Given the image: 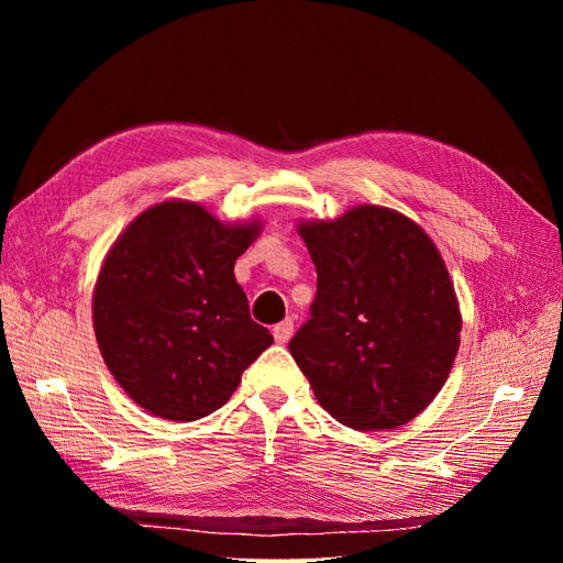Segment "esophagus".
<instances>
[{
    "label": "esophagus",
    "instance_id": "obj_1",
    "mask_svg": "<svg viewBox=\"0 0 563 563\" xmlns=\"http://www.w3.org/2000/svg\"><path fill=\"white\" fill-rule=\"evenodd\" d=\"M272 335H275L277 343H288V338L294 335V319H284L279 323H275V329H272Z\"/></svg>",
    "mask_w": 563,
    "mask_h": 563
}]
</instances>
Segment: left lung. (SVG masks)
<instances>
[{
    "mask_svg": "<svg viewBox=\"0 0 563 563\" xmlns=\"http://www.w3.org/2000/svg\"><path fill=\"white\" fill-rule=\"evenodd\" d=\"M298 232L317 267V296L288 350L317 401L352 430L413 420L446 383L460 345L457 300L437 246L380 207Z\"/></svg>",
    "mask_w": 563,
    "mask_h": 563,
    "instance_id": "left-lung-1",
    "label": "left lung"
}]
</instances>
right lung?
Listing matches in <instances>:
<instances>
[{"label": "right lung", "instance_id": "obj_1", "mask_svg": "<svg viewBox=\"0 0 563 563\" xmlns=\"http://www.w3.org/2000/svg\"><path fill=\"white\" fill-rule=\"evenodd\" d=\"M255 234V223L225 228L199 203L164 201L108 253L96 340L114 380L150 413L190 422L218 411L275 340L234 279Z\"/></svg>", "mask_w": 563, "mask_h": 563}]
</instances>
